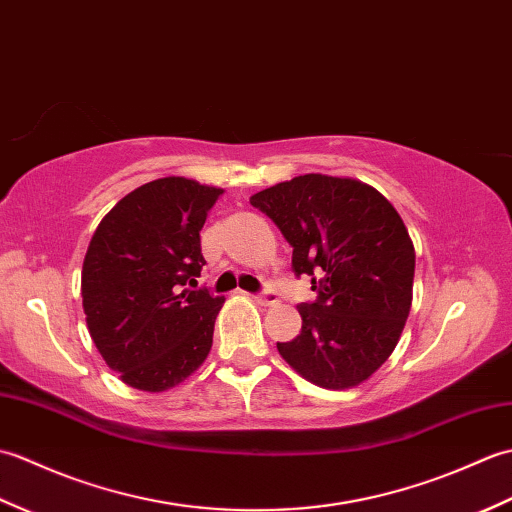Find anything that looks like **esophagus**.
<instances>
[{
    "label": "esophagus",
    "mask_w": 512,
    "mask_h": 512,
    "mask_svg": "<svg viewBox=\"0 0 512 512\" xmlns=\"http://www.w3.org/2000/svg\"><path fill=\"white\" fill-rule=\"evenodd\" d=\"M255 299H257L259 306H266V308H270V306H277V303H279V297H277V292H275V290H264L262 295H257Z\"/></svg>",
    "instance_id": "obj_1"
}]
</instances>
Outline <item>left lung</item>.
I'll list each match as a JSON object with an SVG mask.
<instances>
[{"mask_svg": "<svg viewBox=\"0 0 512 512\" xmlns=\"http://www.w3.org/2000/svg\"><path fill=\"white\" fill-rule=\"evenodd\" d=\"M250 204L279 226L295 275L317 290L279 354L312 385H361L394 352L411 310L416 250L402 217L369 184L323 173L279 182Z\"/></svg>", "mask_w": 512, "mask_h": 512, "instance_id": "8db88e82", "label": "left lung"}]
</instances>
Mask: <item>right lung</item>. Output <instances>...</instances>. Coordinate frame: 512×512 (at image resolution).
Returning a JSON list of instances; mask_svg holds the SVG:
<instances>
[{
    "label": "right lung",
    "instance_id": "right-lung-1",
    "mask_svg": "<svg viewBox=\"0 0 512 512\" xmlns=\"http://www.w3.org/2000/svg\"><path fill=\"white\" fill-rule=\"evenodd\" d=\"M224 189L182 176L127 193L90 239L81 270L88 330L107 367L140 391H167L213 345L224 297L198 288L200 231Z\"/></svg>",
    "mask_w": 512,
    "mask_h": 512
}]
</instances>
